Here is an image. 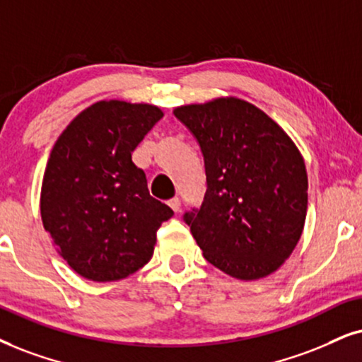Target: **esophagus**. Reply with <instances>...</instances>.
<instances>
[{
	"label": "esophagus",
	"instance_id": "1",
	"mask_svg": "<svg viewBox=\"0 0 362 362\" xmlns=\"http://www.w3.org/2000/svg\"><path fill=\"white\" fill-rule=\"evenodd\" d=\"M168 205H170L173 212H178V210H180V199H178V197H173V199L168 200Z\"/></svg>",
	"mask_w": 362,
	"mask_h": 362
}]
</instances>
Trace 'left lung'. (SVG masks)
<instances>
[{
    "label": "left lung",
    "instance_id": "left-lung-1",
    "mask_svg": "<svg viewBox=\"0 0 362 362\" xmlns=\"http://www.w3.org/2000/svg\"><path fill=\"white\" fill-rule=\"evenodd\" d=\"M173 115L204 155V202L184 214L204 257L242 281L276 272L308 214V172L294 141L262 110L234 97L178 107Z\"/></svg>",
    "mask_w": 362,
    "mask_h": 362
}]
</instances>
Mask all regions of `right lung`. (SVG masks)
<instances>
[{
    "label": "right lung",
    "mask_w": 362,
    "mask_h": 362,
    "mask_svg": "<svg viewBox=\"0 0 362 362\" xmlns=\"http://www.w3.org/2000/svg\"><path fill=\"white\" fill-rule=\"evenodd\" d=\"M162 117L153 105L103 100L58 136L41 185V221L81 277L120 281L152 259L173 210L148 194L132 152Z\"/></svg>",
    "instance_id": "add662e5"
}]
</instances>
